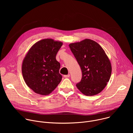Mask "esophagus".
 I'll return each mask as SVG.
<instances>
[{"label":"esophagus","instance_id":"obj_1","mask_svg":"<svg viewBox=\"0 0 133 133\" xmlns=\"http://www.w3.org/2000/svg\"><path fill=\"white\" fill-rule=\"evenodd\" d=\"M64 77L65 78L69 77H70V74H68V75H64Z\"/></svg>","mask_w":133,"mask_h":133}]
</instances>
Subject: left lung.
<instances>
[{"label":"left lung","mask_w":133,"mask_h":133,"mask_svg":"<svg viewBox=\"0 0 133 133\" xmlns=\"http://www.w3.org/2000/svg\"><path fill=\"white\" fill-rule=\"evenodd\" d=\"M69 46L82 72L77 87L86 96L99 93L106 87L111 72L110 62L104 49L89 39L71 43Z\"/></svg>","instance_id":"1"}]
</instances>
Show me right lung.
I'll return each instance as SVG.
<instances>
[{
  "mask_svg": "<svg viewBox=\"0 0 133 133\" xmlns=\"http://www.w3.org/2000/svg\"><path fill=\"white\" fill-rule=\"evenodd\" d=\"M62 45L51 39H43L35 43L25 56L23 76L27 85L36 93L47 95L61 82V65L56 56Z\"/></svg>",
  "mask_w": 133,
  "mask_h": 133,
  "instance_id": "1",
  "label": "right lung"
}]
</instances>
